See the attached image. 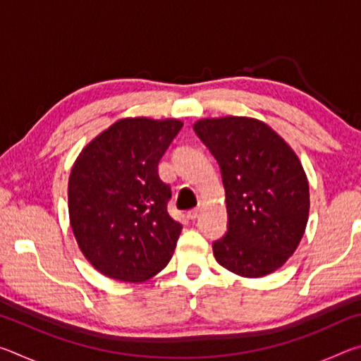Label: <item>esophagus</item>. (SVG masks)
<instances>
[{"label":"esophagus","mask_w":361,"mask_h":361,"mask_svg":"<svg viewBox=\"0 0 361 361\" xmlns=\"http://www.w3.org/2000/svg\"><path fill=\"white\" fill-rule=\"evenodd\" d=\"M199 215H200V210H199V209H192V210L188 212V218H189V219L199 218Z\"/></svg>","instance_id":"obj_1"}]
</instances>
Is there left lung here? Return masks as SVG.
I'll list each match as a JSON object with an SVG mask.
<instances>
[{
	"instance_id": "1",
	"label": "left lung",
	"mask_w": 361,
	"mask_h": 361,
	"mask_svg": "<svg viewBox=\"0 0 361 361\" xmlns=\"http://www.w3.org/2000/svg\"><path fill=\"white\" fill-rule=\"evenodd\" d=\"M194 130L221 169L229 228L213 243L228 271L258 279L296 252L309 219V181L291 146L247 116L205 118Z\"/></svg>"
}]
</instances>
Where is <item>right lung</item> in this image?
Returning <instances> with one entry per match:
<instances>
[{
  "label": "right lung",
  "mask_w": 361,
  "mask_h": 361,
  "mask_svg": "<svg viewBox=\"0 0 361 361\" xmlns=\"http://www.w3.org/2000/svg\"><path fill=\"white\" fill-rule=\"evenodd\" d=\"M181 127L173 118L119 119L73 164L71 231L84 258L103 276L142 283L173 256L183 226L169 215L172 192L157 166Z\"/></svg>",
  "instance_id": "1"
}]
</instances>
